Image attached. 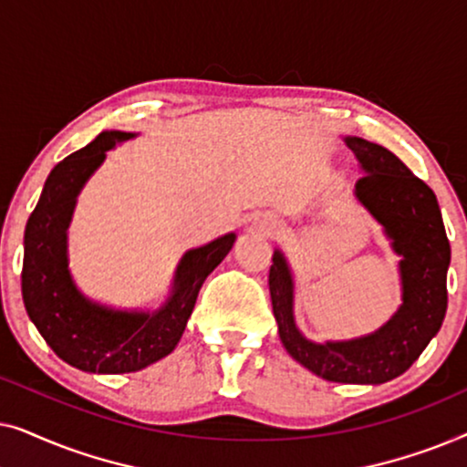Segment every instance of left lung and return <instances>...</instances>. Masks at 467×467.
Returning a JSON list of instances; mask_svg holds the SVG:
<instances>
[{"mask_svg": "<svg viewBox=\"0 0 467 467\" xmlns=\"http://www.w3.org/2000/svg\"><path fill=\"white\" fill-rule=\"evenodd\" d=\"M363 176L355 197L387 235L398 254L401 304L372 334L315 342L296 323V278L280 248H274L270 296L278 336L293 359L312 374L347 385H382L404 374L442 327L451 244L433 191L391 150L347 136Z\"/></svg>", "mask_w": 467, "mask_h": 467, "instance_id": "1", "label": "left lung"}]
</instances>
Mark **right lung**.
I'll list each match as a JSON object with an SVG mask.
<instances>
[{"label": "right lung", "instance_id": "1", "mask_svg": "<svg viewBox=\"0 0 467 467\" xmlns=\"http://www.w3.org/2000/svg\"><path fill=\"white\" fill-rule=\"evenodd\" d=\"M136 136L119 130L101 131L91 144L57 163L25 227V308L55 355L82 372H138L168 357L181 342L203 280L238 238L229 232L189 248L178 261L168 297L155 310L114 308L85 296L69 270L67 254L76 202L88 178L106 161V152Z\"/></svg>", "mask_w": 467, "mask_h": 467}]
</instances>
